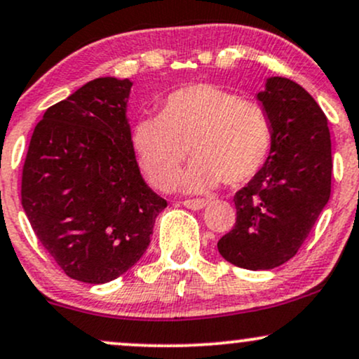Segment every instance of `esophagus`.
Instances as JSON below:
<instances>
[{"label":"esophagus","instance_id":"esophagus-1","mask_svg":"<svg viewBox=\"0 0 359 359\" xmlns=\"http://www.w3.org/2000/svg\"><path fill=\"white\" fill-rule=\"evenodd\" d=\"M182 204L191 210H201L207 205V201H204V198H192V201H184Z\"/></svg>","mask_w":359,"mask_h":359}]
</instances>
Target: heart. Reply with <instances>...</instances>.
Returning <instances> with one entry per match:
<instances>
[{"label":"heart","mask_w":359,"mask_h":359,"mask_svg":"<svg viewBox=\"0 0 359 359\" xmlns=\"http://www.w3.org/2000/svg\"><path fill=\"white\" fill-rule=\"evenodd\" d=\"M132 145L158 189L172 187L191 147L196 158L179 185L204 192L221 182L243 185L257 175L273 150V123L257 103L217 85L196 83L168 95L158 116L138 120Z\"/></svg>","instance_id":"heart-1"}]
</instances>
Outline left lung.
<instances>
[{
  "instance_id": "1",
  "label": "left lung",
  "mask_w": 359,
  "mask_h": 359,
  "mask_svg": "<svg viewBox=\"0 0 359 359\" xmlns=\"http://www.w3.org/2000/svg\"><path fill=\"white\" fill-rule=\"evenodd\" d=\"M256 100L273 123L266 165L236 192V226L217 243L226 261L250 271L274 269L294 257L331 194L327 118L301 85L266 79Z\"/></svg>"
}]
</instances>
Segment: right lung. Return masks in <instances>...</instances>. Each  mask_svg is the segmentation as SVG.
<instances>
[{
	"label": "right lung",
	"mask_w": 359,
	"mask_h": 359,
	"mask_svg": "<svg viewBox=\"0 0 359 359\" xmlns=\"http://www.w3.org/2000/svg\"><path fill=\"white\" fill-rule=\"evenodd\" d=\"M133 81L102 76L34 127L21 205L68 278L110 283L144 256L167 202L138 168L127 109Z\"/></svg>",
	"instance_id": "1"
}]
</instances>
